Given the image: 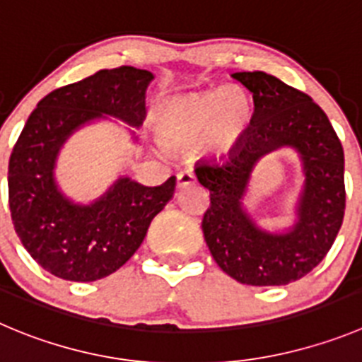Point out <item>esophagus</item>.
<instances>
[{
	"instance_id": "obj_1",
	"label": "esophagus",
	"mask_w": 362,
	"mask_h": 362,
	"mask_svg": "<svg viewBox=\"0 0 362 362\" xmlns=\"http://www.w3.org/2000/svg\"><path fill=\"white\" fill-rule=\"evenodd\" d=\"M177 182H178V187H187V185H192L197 182V177L192 175L191 170H184L177 175Z\"/></svg>"
}]
</instances>
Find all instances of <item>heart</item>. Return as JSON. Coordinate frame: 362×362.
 I'll use <instances>...</instances> for the list:
<instances>
[{
	"instance_id": "b5f03b06",
	"label": "heart",
	"mask_w": 362,
	"mask_h": 362,
	"mask_svg": "<svg viewBox=\"0 0 362 362\" xmlns=\"http://www.w3.org/2000/svg\"><path fill=\"white\" fill-rule=\"evenodd\" d=\"M252 121V100L238 86L171 98L157 114L164 146L180 150L200 139L202 150L225 153L239 143Z\"/></svg>"
}]
</instances>
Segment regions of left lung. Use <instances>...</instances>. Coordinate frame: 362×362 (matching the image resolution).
<instances>
[{
  "label": "left lung",
  "instance_id": "8db88e82",
  "mask_svg": "<svg viewBox=\"0 0 362 362\" xmlns=\"http://www.w3.org/2000/svg\"><path fill=\"white\" fill-rule=\"evenodd\" d=\"M253 94L252 127L223 162L194 170L211 191L204 238L223 272L250 286H284L313 272L332 248L343 225L344 153L327 114L302 90L262 71L234 73ZM282 146L296 147L306 170L299 223L288 235L259 231L240 209L258 158Z\"/></svg>",
  "mask_w": 362,
  "mask_h": 362
}]
</instances>
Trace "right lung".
Segmentation results:
<instances>
[{
  "label": "right lung",
  "mask_w": 362,
  "mask_h": 362,
  "mask_svg": "<svg viewBox=\"0 0 362 362\" xmlns=\"http://www.w3.org/2000/svg\"><path fill=\"white\" fill-rule=\"evenodd\" d=\"M150 71L121 66L55 89L30 114L8 160V205L16 234L37 264L59 279L90 282L137 252L151 219L173 198L177 178L146 187L121 178L93 205H73L53 180L67 135L103 114L139 127Z\"/></svg>",
  "instance_id": "right-lung-1"
}]
</instances>
